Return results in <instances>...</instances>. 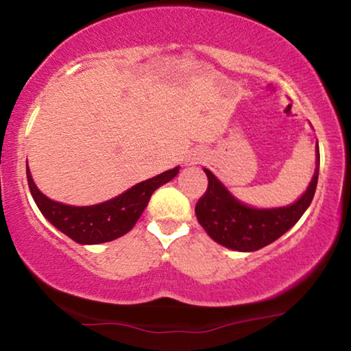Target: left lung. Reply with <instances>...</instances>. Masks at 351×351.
Returning <instances> with one entry per match:
<instances>
[{"label": "left lung", "mask_w": 351, "mask_h": 351, "mask_svg": "<svg viewBox=\"0 0 351 351\" xmlns=\"http://www.w3.org/2000/svg\"><path fill=\"white\" fill-rule=\"evenodd\" d=\"M315 173L307 191L290 206L255 209L239 203L222 182L205 169L208 187L198 198L195 214L200 226L214 241L239 252H254L280 238L300 221L317 189L320 151L317 143Z\"/></svg>", "instance_id": "1"}]
</instances>
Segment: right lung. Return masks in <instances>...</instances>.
I'll use <instances>...</instances> for the list:
<instances>
[{
  "label": "right lung",
  "mask_w": 351,
  "mask_h": 351,
  "mask_svg": "<svg viewBox=\"0 0 351 351\" xmlns=\"http://www.w3.org/2000/svg\"><path fill=\"white\" fill-rule=\"evenodd\" d=\"M178 167L154 178L138 182L121 195L93 206H69L47 198L36 187L29 169L26 178L36 205L51 226L78 244L113 241L132 230L148 205L153 192L178 175Z\"/></svg>",
  "instance_id": "1"
}]
</instances>
